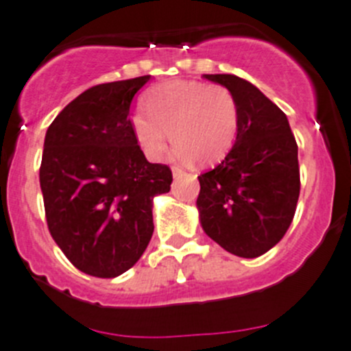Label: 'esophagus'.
<instances>
[{"instance_id":"1","label":"esophagus","mask_w":351,"mask_h":351,"mask_svg":"<svg viewBox=\"0 0 351 351\" xmlns=\"http://www.w3.org/2000/svg\"><path fill=\"white\" fill-rule=\"evenodd\" d=\"M171 171H173V176H175V180L176 178H182V176H185V171H183V169H180V168H176V166L171 169Z\"/></svg>"}]
</instances>
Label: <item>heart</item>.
Instances as JSON below:
<instances>
[{"instance_id":"obj_1","label":"heart","mask_w":351,"mask_h":351,"mask_svg":"<svg viewBox=\"0 0 351 351\" xmlns=\"http://www.w3.org/2000/svg\"><path fill=\"white\" fill-rule=\"evenodd\" d=\"M147 112L130 120L134 137L149 161H159L169 141L173 159L182 165L221 162L236 143L239 108L234 95L221 84L175 80L156 86L146 100Z\"/></svg>"}]
</instances>
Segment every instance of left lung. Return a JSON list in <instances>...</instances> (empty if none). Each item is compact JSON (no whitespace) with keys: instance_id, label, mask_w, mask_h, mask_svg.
Instances as JSON below:
<instances>
[{"instance_id":"1","label":"left lung","mask_w":351,"mask_h":351,"mask_svg":"<svg viewBox=\"0 0 351 351\" xmlns=\"http://www.w3.org/2000/svg\"><path fill=\"white\" fill-rule=\"evenodd\" d=\"M234 95L239 129L229 154L198 176L197 205L208 238L241 258H258L285 236L300 193L297 143L287 115L234 74H204Z\"/></svg>"}]
</instances>
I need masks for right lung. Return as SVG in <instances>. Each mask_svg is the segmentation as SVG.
Here are the masks:
<instances>
[{
    "label": "right lung",
    "mask_w": 351,
    "mask_h": 351,
    "mask_svg": "<svg viewBox=\"0 0 351 351\" xmlns=\"http://www.w3.org/2000/svg\"><path fill=\"white\" fill-rule=\"evenodd\" d=\"M151 76L97 84L54 119L40 165L49 231L67 260L113 278L137 263L153 236V198L169 192V166L149 162L134 137L136 95Z\"/></svg>",
    "instance_id": "add662e5"
}]
</instances>
